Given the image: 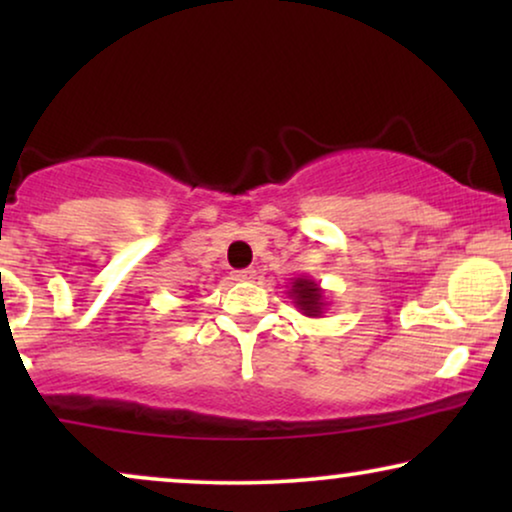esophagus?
I'll list each match as a JSON object with an SVG mask.
<instances>
[{"mask_svg":"<svg viewBox=\"0 0 512 512\" xmlns=\"http://www.w3.org/2000/svg\"><path fill=\"white\" fill-rule=\"evenodd\" d=\"M256 277V270H237L235 275H233V279H237V282H251V279Z\"/></svg>","mask_w":512,"mask_h":512,"instance_id":"34e87169","label":"esophagus"}]
</instances>
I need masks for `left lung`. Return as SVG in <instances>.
I'll list each match as a JSON object with an SVG mask.
<instances>
[{
	"label": "left lung",
	"mask_w": 512,
	"mask_h": 512,
	"mask_svg": "<svg viewBox=\"0 0 512 512\" xmlns=\"http://www.w3.org/2000/svg\"><path fill=\"white\" fill-rule=\"evenodd\" d=\"M286 293H289V298L293 300V305L298 307V312L305 314V317L319 319L321 314L326 312V307H328L326 293L310 277H305V275L293 277L289 291H286Z\"/></svg>",
	"instance_id": "obj_1"
}]
</instances>
